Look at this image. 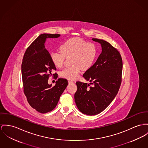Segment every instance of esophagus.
<instances>
[{
  "mask_svg": "<svg viewBox=\"0 0 148 148\" xmlns=\"http://www.w3.org/2000/svg\"><path fill=\"white\" fill-rule=\"evenodd\" d=\"M73 82V81L72 80H70V79L69 80V84H71V83H72Z\"/></svg>",
  "mask_w": 148,
  "mask_h": 148,
  "instance_id": "1",
  "label": "esophagus"
}]
</instances>
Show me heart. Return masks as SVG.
Here are the masks:
<instances>
[{
    "instance_id": "heart-1",
    "label": "heart",
    "mask_w": 148,
    "mask_h": 148,
    "mask_svg": "<svg viewBox=\"0 0 148 148\" xmlns=\"http://www.w3.org/2000/svg\"><path fill=\"white\" fill-rule=\"evenodd\" d=\"M60 50V51H53L50 53V59L56 67L62 68L66 58L71 57V64L72 66L60 72L61 77L69 79H77L81 69L83 70L90 69L98 54V48L95 44L79 38L67 40L61 45Z\"/></svg>"
}]
</instances>
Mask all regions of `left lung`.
Returning a JSON list of instances; mask_svg holds the SVG:
<instances>
[{"label":"left lung","mask_w":148,"mask_h":148,"mask_svg":"<svg viewBox=\"0 0 148 148\" xmlns=\"http://www.w3.org/2000/svg\"><path fill=\"white\" fill-rule=\"evenodd\" d=\"M99 42L102 51L97 62L83 75L93 85L77 81L75 100L84 114L92 116L103 111L118 93L122 82L123 63L118 50L104 40L92 39Z\"/></svg>","instance_id":"obj_1"}]
</instances>
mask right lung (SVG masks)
Here are the masks:
<instances>
[{"label": "right lung", "mask_w": 148, "mask_h": 148, "mask_svg": "<svg viewBox=\"0 0 148 148\" xmlns=\"http://www.w3.org/2000/svg\"><path fill=\"white\" fill-rule=\"evenodd\" d=\"M59 34H43L39 35L26 50L22 59V78L23 92L31 107L41 113H46L56 108L59 98L68 85L66 79H58L53 87L48 83L56 67L53 64L49 53L45 49L47 38H58Z\"/></svg>", "instance_id": "1"}]
</instances>
